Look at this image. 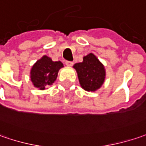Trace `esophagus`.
Masks as SVG:
<instances>
[{"label": "esophagus", "mask_w": 146, "mask_h": 146, "mask_svg": "<svg viewBox=\"0 0 146 146\" xmlns=\"http://www.w3.org/2000/svg\"><path fill=\"white\" fill-rule=\"evenodd\" d=\"M65 64H66V66H68V67H71L73 64V62H71V61H65Z\"/></svg>", "instance_id": "1"}]
</instances>
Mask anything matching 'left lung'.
<instances>
[{
  "instance_id": "left-lung-1",
  "label": "left lung",
  "mask_w": 146,
  "mask_h": 146,
  "mask_svg": "<svg viewBox=\"0 0 146 146\" xmlns=\"http://www.w3.org/2000/svg\"><path fill=\"white\" fill-rule=\"evenodd\" d=\"M78 73L80 86L88 92H94L102 87L106 78V69L103 63L93 53L83 57V61L73 65Z\"/></svg>"
}]
</instances>
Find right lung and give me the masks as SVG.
<instances>
[{
  "label": "right lung",
  "mask_w": 146,
  "mask_h": 146,
  "mask_svg": "<svg viewBox=\"0 0 146 146\" xmlns=\"http://www.w3.org/2000/svg\"><path fill=\"white\" fill-rule=\"evenodd\" d=\"M61 61H53L47 56H43L33 64L30 72V78L33 86L40 90H46L56 80L58 72L63 68Z\"/></svg>",
  "instance_id": "obj_1"
}]
</instances>
